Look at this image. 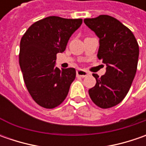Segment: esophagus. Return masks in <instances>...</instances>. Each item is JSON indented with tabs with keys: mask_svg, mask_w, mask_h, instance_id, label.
<instances>
[{
	"mask_svg": "<svg viewBox=\"0 0 146 146\" xmlns=\"http://www.w3.org/2000/svg\"><path fill=\"white\" fill-rule=\"evenodd\" d=\"M76 75H77V76H80L82 78H84V77H85L88 75V72L86 70H82V69H78L76 70Z\"/></svg>",
	"mask_w": 146,
	"mask_h": 146,
	"instance_id": "obj_1",
	"label": "esophagus"
}]
</instances>
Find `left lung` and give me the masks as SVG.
<instances>
[{
	"label": "left lung",
	"instance_id": "1",
	"mask_svg": "<svg viewBox=\"0 0 146 146\" xmlns=\"http://www.w3.org/2000/svg\"><path fill=\"white\" fill-rule=\"evenodd\" d=\"M84 22L99 38L98 58L106 66L105 75L93 74L97 83L88 93L98 106L110 108L120 103L132 85L139 58L137 41L127 27L109 15Z\"/></svg>",
	"mask_w": 146,
	"mask_h": 146
}]
</instances>
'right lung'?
I'll use <instances>...</instances> for the list:
<instances>
[{
    "label": "right lung",
    "mask_w": 146,
    "mask_h": 146,
    "mask_svg": "<svg viewBox=\"0 0 146 146\" xmlns=\"http://www.w3.org/2000/svg\"><path fill=\"white\" fill-rule=\"evenodd\" d=\"M81 19L49 16L27 29L20 42L19 65L31 98L40 106L52 109L66 98L76 69L55 66L57 53L64 52Z\"/></svg>",
    "instance_id": "add662e5"
}]
</instances>
